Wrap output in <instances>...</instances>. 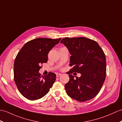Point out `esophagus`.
Returning a JSON list of instances; mask_svg holds the SVG:
<instances>
[{
  "label": "esophagus",
  "instance_id": "obj_1",
  "mask_svg": "<svg viewBox=\"0 0 122 122\" xmlns=\"http://www.w3.org/2000/svg\"><path fill=\"white\" fill-rule=\"evenodd\" d=\"M61 75V74H59V73H58V74H56V77H59V76H60Z\"/></svg>",
  "mask_w": 122,
  "mask_h": 122
}]
</instances>
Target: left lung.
Masks as SVG:
<instances>
[{"label": "left lung", "mask_w": 122, "mask_h": 122, "mask_svg": "<svg viewBox=\"0 0 122 122\" xmlns=\"http://www.w3.org/2000/svg\"><path fill=\"white\" fill-rule=\"evenodd\" d=\"M69 49L70 63L73 66L68 74L70 80L65 85L68 96L84 102L92 99L99 92L106 77V58L103 51L96 41L83 37H66L61 41ZM73 72L81 73L74 78Z\"/></svg>", "instance_id": "left-lung-1"}]
</instances>
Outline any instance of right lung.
<instances>
[{
    "instance_id": "right-lung-1",
    "label": "right lung",
    "mask_w": 122,
    "mask_h": 122,
    "mask_svg": "<svg viewBox=\"0 0 122 122\" xmlns=\"http://www.w3.org/2000/svg\"><path fill=\"white\" fill-rule=\"evenodd\" d=\"M61 38H38L27 42L17 55L14 63V80L17 88L25 98L39 99L49 92L56 80L55 73L41 76V65L48 61L50 50Z\"/></svg>"
}]
</instances>
